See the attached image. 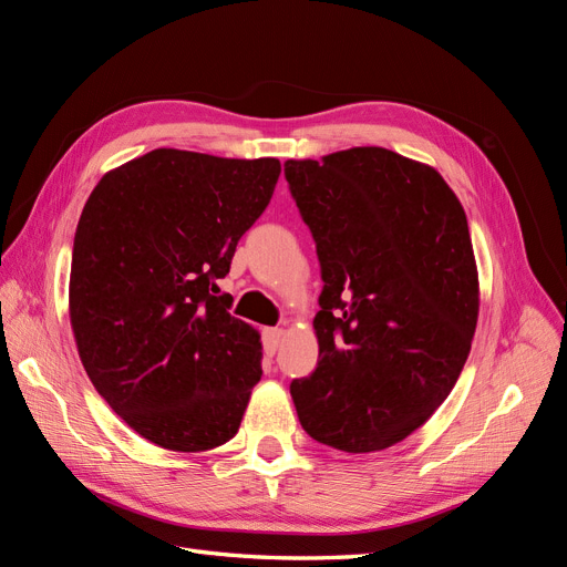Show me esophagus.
Returning a JSON list of instances; mask_svg holds the SVG:
<instances>
[{
  "mask_svg": "<svg viewBox=\"0 0 567 567\" xmlns=\"http://www.w3.org/2000/svg\"><path fill=\"white\" fill-rule=\"evenodd\" d=\"M281 340H284V329H265L262 342H265V350H267L269 354H274V352L279 350Z\"/></svg>",
  "mask_w": 567,
  "mask_h": 567,
  "instance_id": "34e87169",
  "label": "esophagus"
}]
</instances>
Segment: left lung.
Here are the masks:
<instances>
[{
  "label": "left lung",
  "instance_id": "8db88e82",
  "mask_svg": "<svg viewBox=\"0 0 567 567\" xmlns=\"http://www.w3.org/2000/svg\"><path fill=\"white\" fill-rule=\"evenodd\" d=\"M284 173L321 265L317 369L290 383L305 433L364 454L402 442L456 385L480 288L466 213L435 167L381 146Z\"/></svg>",
  "mask_w": 567,
  "mask_h": 567
}]
</instances>
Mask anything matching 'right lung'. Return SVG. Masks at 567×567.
Instances as JSON below:
<instances>
[{
	"mask_svg": "<svg viewBox=\"0 0 567 567\" xmlns=\"http://www.w3.org/2000/svg\"><path fill=\"white\" fill-rule=\"evenodd\" d=\"M281 175L277 158L156 148L101 177L78 221L71 326L96 392L144 440L205 452L241 425L262 342L217 279Z\"/></svg>",
	"mask_w": 567,
	"mask_h": 567,
	"instance_id": "add662e5",
	"label": "right lung"
}]
</instances>
